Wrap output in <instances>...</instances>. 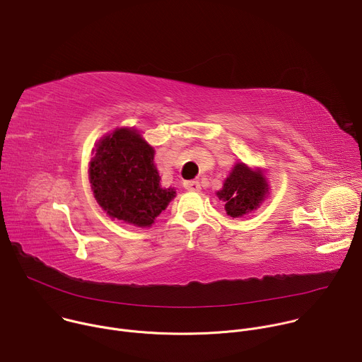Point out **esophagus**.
Returning <instances> with one entry per match:
<instances>
[{
	"instance_id": "34e87169",
	"label": "esophagus",
	"mask_w": 362,
	"mask_h": 362,
	"mask_svg": "<svg viewBox=\"0 0 362 362\" xmlns=\"http://www.w3.org/2000/svg\"><path fill=\"white\" fill-rule=\"evenodd\" d=\"M185 189L186 190H190V192H199L200 190V183L197 180H187L183 183Z\"/></svg>"
}]
</instances>
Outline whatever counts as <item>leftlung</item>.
I'll use <instances>...</instances> for the list:
<instances>
[{
  "label": "left lung",
  "mask_w": 362,
  "mask_h": 362,
  "mask_svg": "<svg viewBox=\"0 0 362 362\" xmlns=\"http://www.w3.org/2000/svg\"><path fill=\"white\" fill-rule=\"evenodd\" d=\"M269 194V185L262 169H252L238 162L216 192L219 200L225 202V211L230 218H242L256 211Z\"/></svg>",
  "instance_id": "left-lung-1"
}]
</instances>
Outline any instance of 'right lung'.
I'll use <instances>...</instances> for the list:
<instances>
[{
	"instance_id": "right-lung-1",
	"label": "right lung",
	"mask_w": 362,
	"mask_h": 362,
	"mask_svg": "<svg viewBox=\"0 0 362 362\" xmlns=\"http://www.w3.org/2000/svg\"><path fill=\"white\" fill-rule=\"evenodd\" d=\"M93 194L112 219L148 228L176 196L162 187L154 148L139 130L120 127L103 136L88 165Z\"/></svg>"
}]
</instances>
